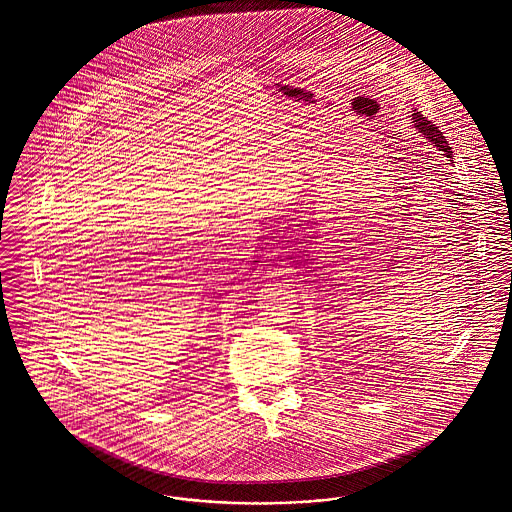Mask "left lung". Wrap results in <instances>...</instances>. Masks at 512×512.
Here are the masks:
<instances>
[{
    "label": "left lung",
    "mask_w": 512,
    "mask_h": 512,
    "mask_svg": "<svg viewBox=\"0 0 512 512\" xmlns=\"http://www.w3.org/2000/svg\"><path fill=\"white\" fill-rule=\"evenodd\" d=\"M413 123H415V127L419 129L420 133L428 139V142L438 146L446 154V158H452V148L448 146V140L440 133V129L436 125H432V121H428L420 111H415L413 113Z\"/></svg>",
    "instance_id": "obj_1"
}]
</instances>
